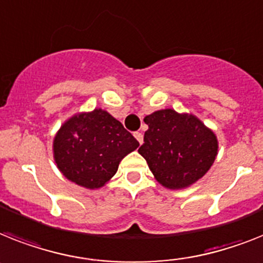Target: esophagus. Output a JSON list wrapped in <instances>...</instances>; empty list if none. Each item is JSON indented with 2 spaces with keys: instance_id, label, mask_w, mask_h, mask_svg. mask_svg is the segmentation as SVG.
I'll use <instances>...</instances> for the list:
<instances>
[{
  "instance_id": "34e87169",
  "label": "esophagus",
  "mask_w": 263,
  "mask_h": 263,
  "mask_svg": "<svg viewBox=\"0 0 263 263\" xmlns=\"http://www.w3.org/2000/svg\"><path fill=\"white\" fill-rule=\"evenodd\" d=\"M134 137H136V140L140 142V145L142 144V141H144V136H142V133H140V132H136V133H134Z\"/></svg>"
}]
</instances>
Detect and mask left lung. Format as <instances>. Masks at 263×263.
Segmentation results:
<instances>
[{
    "label": "left lung",
    "mask_w": 263,
    "mask_h": 263,
    "mask_svg": "<svg viewBox=\"0 0 263 263\" xmlns=\"http://www.w3.org/2000/svg\"><path fill=\"white\" fill-rule=\"evenodd\" d=\"M144 121L149 129L138 153L162 186L185 190L210 171L219 142L216 134L196 116L164 108Z\"/></svg>",
    "instance_id": "8db88e82"
}]
</instances>
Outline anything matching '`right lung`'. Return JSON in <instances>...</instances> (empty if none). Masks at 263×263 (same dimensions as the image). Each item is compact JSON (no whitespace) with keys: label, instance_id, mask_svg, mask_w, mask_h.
I'll return each mask as SVG.
<instances>
[{"label":"right lung","instance_id":"1","mask_svg":"<svg viewBox=\"0 0 263 263\" xmlns=\"http://www.w3.org/2000/svg\"><path fill=\"white\" fill-rule=\"evenodd\" d=\"M140 146L118 119L102 108L77 112L55 134L56 166L69 181L99 190L118 171L119 162Z\"/></svg>","mask_w":263,"mask_h":263}]
</instances>
